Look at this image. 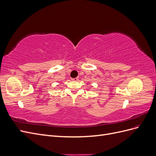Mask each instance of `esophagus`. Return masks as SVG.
<instances>
[{
	"mask_svg": "<svg viewBox=\"0 0 156 156\" xmlns=\"http://www.w3.org/2000/svg\"><path fill=\"white\" fill-rule=\"evenodd\" d=\"M72 81H78V79L77 78H73V79H72Z\"/></svg>",
	"mask_w": 156,
	"mask_h": 156,
	"instance_id": "esophagus-1",
	"label": "esophagus"
}]
</instances>
